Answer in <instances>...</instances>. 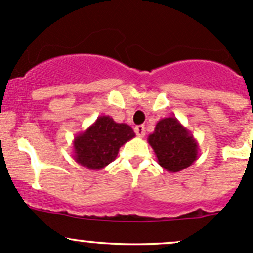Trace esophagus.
Wrapping results in <instances>:
<instances>
[{
	"instance_id": "34e87169",
	"label": "esophagus",
	"mask_w": 253,
	"mask_h": 253,
	"mask_svg": "<svg viewBox=\"0 0 253 253\" xmlns=\"http://www.w3.org/2000/svg\"><path fill=\"white\" fill-rule=\"evenodd\" d=\"M134 132H136V134L138 137H144L145 136V128L143 125H139V126H136L134 127Z\"/></svg>"
}]
</instances>
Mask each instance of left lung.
Segmentation results:
<instances>
[{
	"label": "left lung",
	"instance_id": "8db88e82",
	"mask_svg": "<svg viewBox=\"0 0 253 253\" xmlns=\"http://www.w3.org/2000/svg\"><path fill=\"white\" fill-rule=\"evenodd\" d=\"M148 143L157 155L158 164L169 172H178L197 160L198 143L175 116L162 119L155 125Z\"/></svg>",
	"mask_w": 253,
	"mask_h": 253
}]
</instances>
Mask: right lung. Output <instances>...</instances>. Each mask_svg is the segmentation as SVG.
I'll return each instance as SVG.
<instances>
[{"label": "right lung", "mask_w": 253, "mask_h": 253, "mask_svg": "<svg viewBox=\"0 0 253 253\" xmlns=\"http://www.w3.org/2000/svg\"><path fill=\"white\" fill-rule=\"evenodd\" d=\"M136 136L127 124H117L112 117L99 116L91 126L73 139V158L89 170H100L114 162L119 149Z\"/></svg>", "instance_id": "1"}]
</instances>
